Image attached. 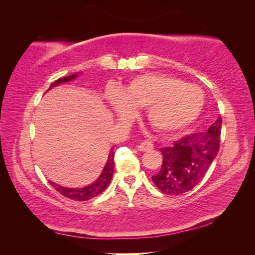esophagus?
<instances>
[{"label": "esophagus", "mask_w": 255, "mask_h": 255, "mask_svg": "<svg viewBox=\"0 0 255 255\" xmlns=\"http://www.w3.org/2000/svg\"><path fill=\"white\" fill-rule=\"evenodd\" d=\"M153 148V144L150 141H143V143L137 145V149L140 150V152H146V150H149Z\"/></svg>", "instance_id": "esophagus-1"}]
</instances>
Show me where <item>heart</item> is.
Instances as JSON below:
<instances>
[{
	"mask_svg": "<svg viewBox=\"0 0 255 255\" xmlns=\"http://www.w3.org/2000/svg\"><path fill=\"white\" fill-rule=\"evenodd\" d=\"M106 100L119 117L130 114L131 107H145V117L162 132H173L189 126L205 107V93L197 85L173 76L138 75L122 90L111 89Z\"/></svg>",
	"mask_w": 255,
	"mask_h": 255,
	"instance_id": "b5f03b06",
	"label": "heart"
}]
</instances>
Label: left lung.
<instances>
[{
  "mask_svg": "<svg viewBox=\"0 0 255 255\" xmlns=\"http://www.w3.org/2000/svg\"><path fill=\"white\" fill-rule=\"evenodd\" d=\"M222 118L219 117L205 132L191 133L161 148L163 163L153 182L167 195L188 192L208 172L219 150Z\"/></svg>",
  "mask_w": 255,
  "mask_h": 255,
  "instance_id": "8db88e82",
  "label": "left lung"
}]
</instances>
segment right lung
<instances>
[{
  "label": "right lung",
  "mask_w": 255,
  "mask_h": 255,
  "mask_svg": "<svg viewBox=\"0 0 255 255\" xmlns=\"http://www.w3.org/2000/svg\"><path fill=\"white\" fill-rule=\"evenodd\" d=\"M79 76V73L76 74H73L70 76H65L63 79H58L56 80L55 82L50 84L49 89L47 91H49L55 86H57L59 84L66 83V82H71L73 80H75L76 77ZM115 152H114V147L110 149L109 156H108V161L106 163L105 167L101 172V174L99 178L94 181L93 183L86 185V187L83 188H79V189H73V188H66V187H62V185L56 184L54 182H50V184L57 190V191L63 195L64 197L70 198V199L76 200V201H85L89 199H92V198L97 197L102 193L105 190L107 189L108 185H109L110 181L112 179V174H114V167H115V162H114V157H115Z\"/></svg>",
  "instance_id": "obj_1"
}]
</instances>
